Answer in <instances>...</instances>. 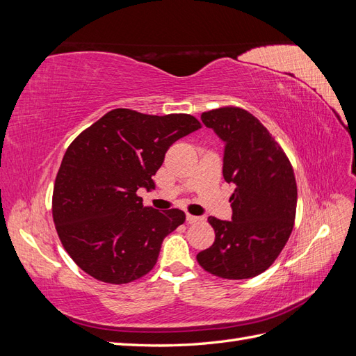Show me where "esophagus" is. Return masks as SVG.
I'll return each instance as SVG.
<instances>
[{
	"mask_svg": "<svg viewBox=\"0 0 356 356\" xmlns=\"http://www.w3.org/2000/svg\"><path fill=\"white\" fill-rule=\"evenodd\" d=\"M186 218H187L188 224H196V222L202 221V217H196V215H190V213H187Z\"/></svg>",
	"mask_w": 356,
	"mask_h": 356,
	"instance_id": "obj_1",
	"label": "esophagus"
}]
</instances>
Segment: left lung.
I'll return each instance as SVG.
<instances>
[{"mask_svg":"<svg viewBox=\"0 0 356 356\" xmlns=\"http://www.w3.org/2000/svg\"><path fill=\"white\" fill-rule=\"evenodd\" d=\"M200 118L225 143L222 175L236 188L232 221L208 218L215 241L197 254V263L222 279L254 277L273 264L293 232V166L270 132L246 110L222 106Z\"/></svg>","mask_w":356,"mask_h":356,"instance_id":"1","label":"left lung"}]
</instances>
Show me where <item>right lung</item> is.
I'll use <instances>...</instances> for the list:
<instances>
[{"instance_id":"obj_1","label":"right lung","mask_w":356,"mask_h":356,"mask_svg":"<svg viewBox=\"0 0 356 356\" xmlns=\"http://www.w3.org/2000/svg\"><path fill=\"white\" fill-rule=\"evenodd\" d=\"M200 127L190 114L115 108L74 139L58 170L51 212L63 248L81 270L114 285L152 270L161 242L186 213L144 207L138 190H153L168 148Z\"/></svg>"}]
</instances>
